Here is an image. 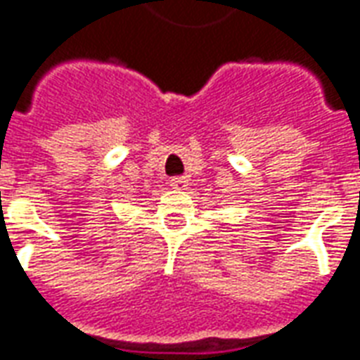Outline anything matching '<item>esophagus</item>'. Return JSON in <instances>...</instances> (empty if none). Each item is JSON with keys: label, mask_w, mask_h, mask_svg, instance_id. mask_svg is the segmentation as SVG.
Returning a JSON list of instances; mask_svg holds the SVG:
<instances>
[{"label": "esophagus", "mask_w": 360, "mask_h": 360, "mask_svg": "<svg viewBox=\"0 0 360 360\" xmlns=\"http://www.w3.org/2000/svg\"><path fill=\"white\" fill-rule=\"evenodd\" d=\"M170 186H172L174 190H184V188L188 186V178H186V176L170 178Z\"/></svg>", "instance_id": "obj_1"}]
</instances>
